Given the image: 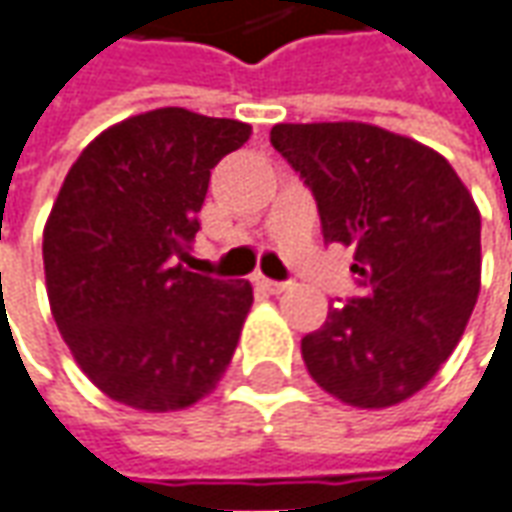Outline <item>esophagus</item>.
<instances>
[{
	"label": "esophagus",
	"instance_id": "1",
	"mask_svg": "<svg viewBox=\"0 0 512 512\" xmlns=\"http://www.w3.org/2000/svg\"><path fill=\"white\" fill-rule=\"evenodd\" d=\"M255 283L260 285V288L271 291V294H283L285 288H288V283H280V280H269V277H263V274H257Z\"/></svg>",
	"mask_w": 512,
	"mask_h": 512
}]
</instances>
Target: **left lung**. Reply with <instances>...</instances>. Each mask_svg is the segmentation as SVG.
<instances>
[{
    "instance_id": "left-lung-1",
    "label": "left lung",
    "mask_w": 512,
    "mask_h": 512,
    "mask_svg": "<svg viewBox=\"0 0 512 512\" xmlns=\"http://www.w3.org/2000/svg\"><path fill=\"white\" fill-rule=\"evenodd\" d=\"M271 145L316 198L328 243L356 249L361 297L302 339L319 387L358 409L412 398L471 319L482 221L446 156L367 123H280Z\"/></svg>"
}]
</instances>
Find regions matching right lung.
Segmentation results:
<instances>
[{
    "label": "right lung",
    "mask_w": 512,
    "mask_h": 512,
    "mask_svg": "<svg viewBox=\"0 0 512 512\" xmlns=\"http://www.w3.org/2000/svg\"><path fill=\"white\" fill-rule=\"evenodd\" d=\"M249 134L168 106L106 128L66 173L44 227L47 297L78 367L111 401L176 412L227 373L252 285L182 260L210 170Z\"/></svg>",
    "instance_id": "add662e5"
}]
</instances>
